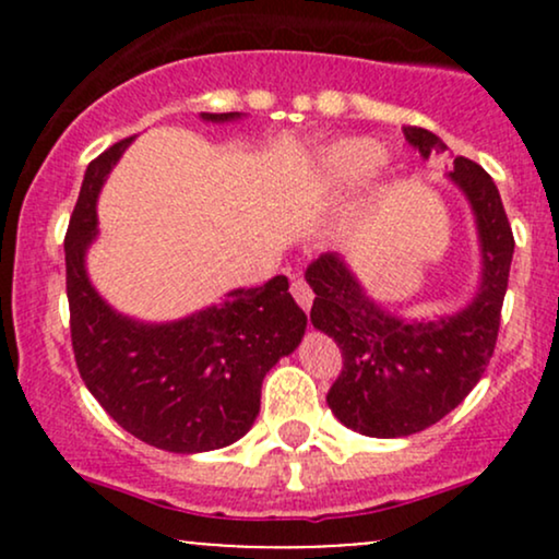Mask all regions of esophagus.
<instances>
[{
  "label": "esophagus",
  "instance_id": "1",
  "mask_svg": "<svg viewBox=\"0 0 559 559\" xmlns=\"http://www.w3.org/2000/svg\"><path fill=\"white\" fill-rule=\"evenodd\" d=\"M292 294H294V299H297V305L301 307V310H310L312 307V299H316V294H312V288L307 286V281L305 278H297L292 284Z\"/></svg>",
  "mask_w": 559,
  "mask_h": 559
}]
</instances>
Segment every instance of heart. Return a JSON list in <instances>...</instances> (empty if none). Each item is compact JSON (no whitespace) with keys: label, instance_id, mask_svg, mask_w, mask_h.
<instances>
[{"label":"heart","instance_id":"b5f03b06","mask_svg":"<svg viewBox=\"0 0 559 559\" xmlns=\"http://www.w3.org/2000/svg\"><path fill=\"white\" fill-rule=\"evenodd\" d=\"M381 157L376 141L336 139L307 157V163L294 176V191L301 199L338 194L360 178H373L381 168Z\"/></svg>","mask_w":559,"mask_h":559}]
</instances>
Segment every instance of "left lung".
Returning <instances> with one entry per match:
<instances>
[{"label": "left lung", "instance_id": "obj_1", "mask_svg": "<svg viewBox=\"0 0 559 559\" xmlns=\"http://www.w3.org/2000/svg\"><path fill=\"white\" fill-rule=\"evenodd\" d=\"M404 139L423 159L447 152L444 141L426 128H404ZM447 178L471 204L480 249L478 288L457 312L396 316L370 297L336 252L320 254L305 273L316 292L312 325L331 336L344 357L325 402L346 428L362 436L402 439L426 431L471 394L493 355L515 239L489 173L473 159L454 157Z\"/></svg>", "mask_w": 559, "mask_h": 559}]
</instances>
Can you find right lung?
<instances>
[{"instance_id": "right-lung-1", "label": "right lung", "mask_w": 559, "mask_h": 559, "mask_svg": "<svg viewBox=\"0 0 559 559\" xmlns=\"http://www.w3.org/2000/svg\"><path fill=\"white\" fill-rule=\"evenodd\" d=\"M241 118L202 112L204 123ZM131 141L88 163L70 215L66 271L75 362L94 400L144 444L176 454L223 449L254 426L262 378L297 349L307 316L284 275L230 288L226 299L168 323H146L107 305L88 278L86 254L99 236L96 199Z\"/></svg>"}]
</instances>
